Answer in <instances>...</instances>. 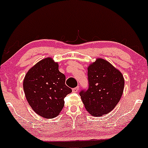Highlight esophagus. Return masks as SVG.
<instances>
[{"instance_id": "obj_1", "label": "esophagus", "mask_w": 148, "mask_h": 148, "mask_svg": "<svg viewBox=\"0 0 148 148\" xmlns=\"http://www.w3.org/2000/svg\"><path fill=\"white\" fill-rule=\"evenodd\" d=\"M79 86H77V87L73 88V92H77L79 91Z\"/></svg>"}]
</instances>
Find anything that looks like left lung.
I'll list each match as a JSON object with an SVG mask.
<instances>
[{"mask_svg": "<svg viewBox=\"0 0 148 148\" xmlns=\"http://www.w3.org/2000/svg\"><path fill=\"white\" fill-rule=\"evenodd\" d=\"M88 89L79 92L86 110L94 116L112 111L123 93L122 73L107 61L99 58L88 67Z\"/></svg>", "mask_w": 148, "mask_h": 148, "instance_id": "left-lung-1", "label": "left lung"}]
</instances>
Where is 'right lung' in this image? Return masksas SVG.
<instances>
[{
	"label": "right lung",
	"mask_w": 148,
	"mask_h": 148,
	"mask_svg": "<svg viewBox=\"0 0 148 148\" xmlns=\"http://www.w3.org/2000/svg\"><path fill=\"white\" fill-rule=\"evenodd\" d=\"M65 75L50 58L43 59L28 71L23 87L30 106L45 118L56 117L64 107V98L72 92L65 84Z\"/></svg>",
	"instance_id": "obj_1"
}]
</instances>
